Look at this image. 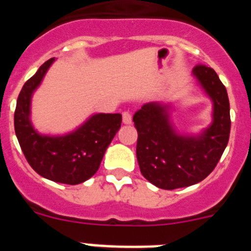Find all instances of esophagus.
Wrapping results in <instances>:
<instances>
[{"mask_svg": "<svg viewBox=\"0 0 251 251\" xmlns=\"http://www.w3.org/2000/svg\"><path fill=\"white\" fill-rule=\"evenodd\" d=\"M122 118H123V123L124 124H132V115H130L129 112H123L122 114Z\"/></svg>", "mask_w": 251, "mask_h": 251, "instance_id": "34e87169", "label": "esophagus"}]
</instances>
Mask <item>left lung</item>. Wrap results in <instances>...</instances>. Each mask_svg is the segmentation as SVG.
Returning a JSON list of instances; mask_svg holds the SVG:
<instances>
[{
	"mask_svg": "<svg viewBox=\"0 0 251 251\" xmlns=\"http://www.w3.org/2000/svg\"><path fill=\"white\" fill-rule=\"evenodd\" d=\"M192 76L211 100V123L197 133L179 132L174 123L175 104L152 101L133 122L138 132L137 159L142 175L163 190L187 187L211 174L230 136L227 92L214 69L197 65Z\"/></svg>",
	"mask_w": 251,
	"mask_h": 251,
	"instance_id": "obj_1",
	"label": "left lung"
}]
</instances>
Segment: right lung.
I'll list each match as a JSON object with an SVG mask.
<instances>
[{
    "mask_svg": "<svg viewBox=\"0 0 251 251\" xmlns=\"http://www.w3.org/2000/svg\"><path fill=\"white\" fill-rule=\"evenodd\" d=\"M55 59L40 66L22 86L15 110V132L30 166L40 176L66 185L85 182L98 171L106 148L122 124V114L94 113L75 129L46 134L31 121L32 95Z\"/></svg>",
    "mask_w": 251,
    "mask_h": 251,
    "instance_id": "add662e5",
    "label": "right lung"
}]
</instances>
